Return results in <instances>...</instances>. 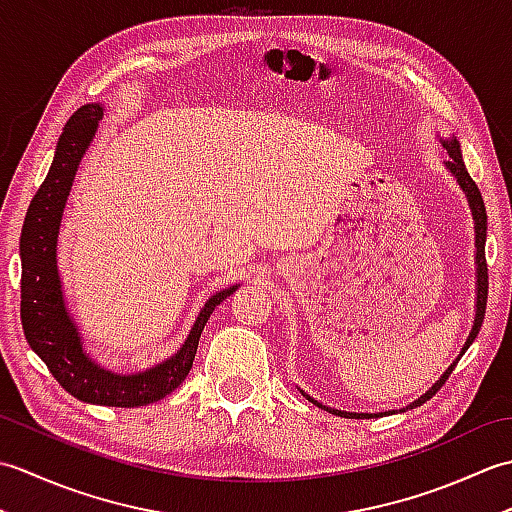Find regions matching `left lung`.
Listing matches in <instances>:
<instances>
[{
  "instance_id": "left-lung-1",
  "label": "left lung",
  "mask_w": 512,
  "mask_h": 512,
  "mask_svg": "<svg viewBox=\"0 0 512 512\" xmlns=\"http://www.w3.org/2000/svg\"><path fill=\"white\" fill-rule=\"evenodd\" d=\"M442 147L447 149L449 154V162H447V169L453 173L455 178H458L462 191L466 193V200H469V206H471V213H473V220H475V266H477V301H475V321H473V330L469 332V339H466L464 347L460 356L455 358L453 365H449L447 372H444L440 376V380H436V385H433L429 391H424V394L413 400L411 405H407L405 409H416L420 405H424L429 398H433L440 391V387L447 383V378L451 376V372L455 369V365H458V361L462 358V354L469 350L471 343L477 339V334H480V328L484 323V312H486V299H488V268H486V253H484V246H486V206H484V200H482V193L480 189H477V184L473 182V178L469 176V171H466L464 167V160H462V151H460V143L458 138H447V140H440ZM301 394L306 396L310 402H314V405L334 413V416H341V418H376V416H385V413H394V411H383V413H352V411H341V409H332V407H325L321 405V402H317L314 398H310L306 391L301 389ZM400 409V411H405Z\"/></svg>"
}]
</instances>
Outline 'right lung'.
<instances>
[{"label":"right lung","mask_w":512,"mask_h":512,"mask_svg":"<svg viewBox=\"0 0 512 512\" xmlns=\"http://www.w3.org/2000/svg\"><path fill=\"white\" fill-rule=\"evenodd\" d=\"M103 118L101 103H88L65 123L46 180L32 198L21 228V325L26 341L37 352L59 385L83 402L105 407H143L171 394L187 378L198 352L200 334L215 306L231 297L237 286L224 288L204 303L180 350L167 361L138 374H114L85 354L81 332L63 301L57 270V237L65 202Z\"/></svg>","instance_id":"1"}]
</instances>
